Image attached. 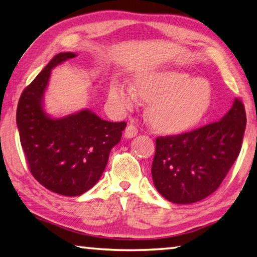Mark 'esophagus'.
I'll list each match as a JSON object with an SVG mask.
<instances>
[{
    "instance_id": "esophagus-1",
    "label": "esophagus",
    "mask_w": 257,
    "mask_h": 257,
    "mask_svg": "<svg viewBox=\"0 0 257 257\" xmlns=\"http://www.w3.org/2000/svg\"><path fill=\"white\" fill-rule=\"evenodd\" d=\"M138 134V129L136 125L134 124H129L127 128H125V132H124V136L127 138H133L135 137Z\"/></svg>"
}]
</instances>
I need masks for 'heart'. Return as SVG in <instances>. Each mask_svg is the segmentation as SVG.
<instances>
[{
	"mask_svg": "<svg viewBox=\"0 0 257 257\" xmlns=\"http://www.w3.org/2000/svg\"><path fill=\"white\" fill-rule=\"evenodd\" d=\"M109 99L120 109L133 107L138 95L151 100L149 117L153 125L164 132L177 133L193 127L211 105L213 91L203 79H193L187 73L160 70L142 73L134 87L113 81Z\"/></svg>",
	"mask_w": 257,
	"mask_h": 257,
	"instance_id": "obj_1",
	"label": "heart"
}]
</instances>
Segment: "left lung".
<instances>
[{
  "label": "left lung",
  "mask_w": 257,
  "mask_h": 257,
  "mask_svg": "<svg viewBox=\"0 0 257 257\" xmlns=\"http://www.w3.org/2000/svg\"><path fill=\"white\" fill-rule=\"evenodd\" d=\"M243 104L235 98L221 120L181 135L158 137L152 178L168 201L186 205L215 192L241 150Z\"/></svg>",
  "instance_id": "1"
}]
</instances>
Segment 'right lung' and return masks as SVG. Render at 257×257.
Returning <instances> with one entry per match:
<instances>
[{
  "label": "right lung",
  "mask_w": 257,
  "mask_h": 257,
  "mask_svg": "<svg viewBox=\"0 0 257 257\" xmlns=\"http://www.w3.org/2000/svg\"><path fill=\"white\" fill-rule=\"evenodd\" d=\"M75 57L74 52L56 55L23 91L17 107L20 143L32 175L46 189L66 197L87 192L99 181L127 125L100 119L90 109L63 117L44 111L51 70Z\"/></svg>",
  "instance_id": "1"
}]
</instances>
